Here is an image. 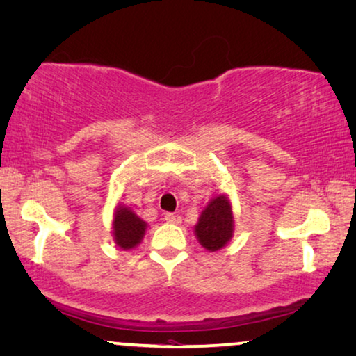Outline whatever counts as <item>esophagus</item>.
<instances>
[{
  "label": "esophagus",
  "instance_id": "obj_1",
  "mask_svg": "<svg viewBox=\"0 0 356 356\" xmlns=\"http://www.w3.org/2000/svg\"><path fill=\"white\" fill-rule=\"evenodd\" d=\"M167 222H172V224H181V216L179 215H175V213H165V218H163Z\"/></svg>",
  "mask_w": 356,
  "mask_h": 356
}]
</instances>
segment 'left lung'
I'll return each mask as SVG.
<instances>
[{
	"mask_svg": "<svg viewBox=\"0 0 356 356\" xmlns=\"http://www.w3.org/2000/svg\"><path fill=\"white\" fill-rule=\"evenodd\" d=\"M194 229L205 250L218 251L226 247L234 232V215L227 197L221 194L211 199Z\"/></svg>",
	"mask_w": 356,
	"mask_h": 356,
	"instance_id": "left-lung-1",
	"label": "left lung"
}]
</instances>
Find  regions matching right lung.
Returning a JSON list of instances; mask_svg holds the SVG:
<instances>
[{
    "label": "right lung",
    "mask_w": 356,
    "mask_h": 356,
    "mask_svg": "<svg viewBox=\"0 0 356 356\" xmlns=\"http://www.w3.org/2000/svg\"><path fill=\"white\" fill-rule=\"evenodd\" d=\"M146 231V222L135 215L129 207L119 205L114 213L113 235L119 248L132 250L141 242Z\"/></svg>",
    "instance_id": "add662e5"
}]
</instances>
